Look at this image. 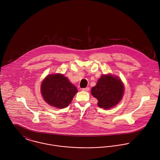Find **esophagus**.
Here are the masks:
<instances>
[{"instance_id": "1", "label": "esophagus", "mask_w": 160, "mask_h": 160, "mask_svg": "<svg viewBox=\"0 0 160 160\" xmlns=\"http://www.w3.org/2000/svg\"><path fill=\"white\" fill-rule=\"evenodd\" d=\"M89 89H90V88H89V87H87V88H83V89H82V91L88 92V91H89Z\"/></svg>"}]
</instances>
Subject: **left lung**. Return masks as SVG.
<instances>
[{
    "label": "left lung",
    "instance_id": "1",
    "mask_svg": "<svg viewBox=\"0 0 160 160\" xmlns=\"http://www.w3.org/2000/svg\"><path fill=\"white\" fill-rule=\"evenodd\" d=\"M123 92L120 79L111 74L102 75L91 89L92 95L98 101V106L104 109L115 106L122 100Z\"/></svg>",
    "mask_w": 160,
    "mask_h": 160
}]
</instances>
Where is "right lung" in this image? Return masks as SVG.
<instances>
[{
  "mask_svg": "<svg viewBox=\"0 0 160 160\" xmlns=\"http://www.w3.org/2000/svg\"><path fill=\"white\" fill-rule=\"evenodd\" d=\"M41 92L50 106L62 108L69 105L78 89L63 74H52L43 81Z\"/></svg>",
  "mask_w": 160,
  "mask_h": 160,
  "instance_id": "obj_1",
  "label": "right lung"
}]
</instances>
